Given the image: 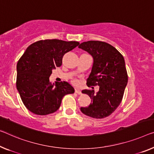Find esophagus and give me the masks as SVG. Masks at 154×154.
<instances>
[{"label":"esophagus","mask_w":154,"mask_h":154,"mask_svg":"<svg viewBox=\"0 0 154 154\" xmlns=\"http://www.w3.org/2000/svg\"><path fill=\"white\" fill-rule=\"evenodd\" d=\"M75 93H76V94H79V95H80V94H82L81 91H80V89H75Z\"/></svg>","instance_id":"34e87169"}]
</instances>
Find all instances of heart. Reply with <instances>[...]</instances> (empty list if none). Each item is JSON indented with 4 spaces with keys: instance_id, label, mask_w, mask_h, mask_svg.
<instances>
[{
    "instance_id": "b5f03b06",
    "label": "heart",
    "mask_w": 154,
    "mask_h": 154,
    "mask_svg": "<svg viewBox=\"0 0 154 154\" xmlns=\"http://www.w3.org/2000/svg\"><path fill=\"white\" fill-rule=\"evenodd\" d=\"M74 82H75V80H74Z\"/></svg>"
}]
</instances>
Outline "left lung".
Masks as SVG:
<instances>
[{
    "mask_svg": "<svg viewBox=\"0 0 154 154\" xmlns=\"http://www.w3.org/2000/svg\"><path fill=\"white\" fill-rule=\"evenodd\" d=\"M79 48L94 58L91 74L87 80L88 87L98 85L99 91L85 89L82 93L91 99V104L80 110L89 117L101 119L112 114L121 103L128 75L123 56L114 47L105 42H83Z\"/></svg>",
    "mask_w": 154,
    "mask_h": 154,
    "instance_id": "left-lung-1",
    "label": "left lung"
}]
</instances>
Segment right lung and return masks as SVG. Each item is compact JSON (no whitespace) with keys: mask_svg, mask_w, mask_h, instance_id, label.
<instances>
[{"mask_svg":"<svg viewBox=\"0 0 154 154\" xmlns=\"http://www.w3.org/2000/svg\"><path fill=\"white\" fill-rule=\"evenodd\" d=\"M80 43L58 39L41 40L27 47L17 63L16 88L26 108L36 115L45 116L57 111L62 99L74 94L67 82L51 83L52 70L62 65L65 54Z\"/></svg>","mask_w":154,"mask_h":154,"instance_id":"obj_1","label":"right lung"}]
</instances>
